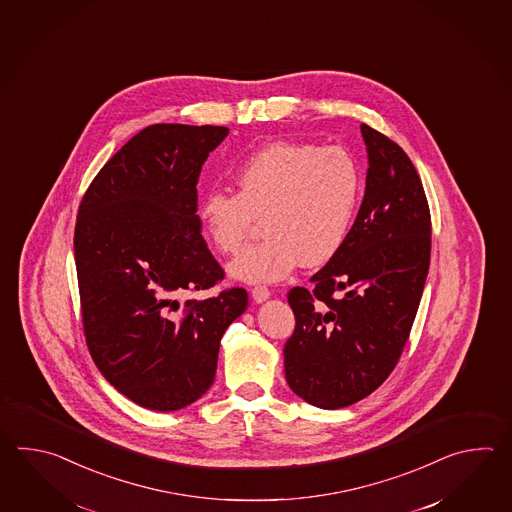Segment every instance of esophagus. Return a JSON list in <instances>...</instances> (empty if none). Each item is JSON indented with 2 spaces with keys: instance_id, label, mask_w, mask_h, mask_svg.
Listing matches in <instances>:
<instances>
[{
  "instance_id": "1",
  "label": "esophagus",
  "mask_w": 512,
  "mask_h": 512,
  "mask_svg": "<svg viewBox=\"0 0 512 512\" xmlns=\"http://www.w3.org/2000/svg\"><path fill=\"white\" fill-rule=\"evenodd\" d=\"M252 300L254 302H265L269 296H271V291H269V287H265V285H256V287H252Z\"/></svg>"
}]
</instances>
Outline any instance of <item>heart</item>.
I'll list each match as a JSON object with an SVG mask.
<instances>
[{"mask_svg":"<svg viewBox=\"0 0 512 512\" xmlns=\"http://www.w3.org/2000/svg\"><path fill=\"white\" fill-rule=\"evenodd\" d=\"M238 192L212 188L197 218L221 252H236L265 216L263 240L230 261V276L249 283L280 282L305 263L318 267L337 256L359 212L362 168L344 146L276 141L238 166Z\"/></svg>","mask_w":512,"mask_h":512,"instance_id":"1","label":"heart"}]
</instances>
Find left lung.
Wrapping results in <instances>:
<instances>
[{"label": "left lung", "mask_w": 512, "mask_h": 512, "mask_svg": "<svg viewBox=\"0 0 512 512\" xmlns=\"http://www.w3.org/2000/svg\"><path fill=\"white\" fill-rule=\"evenodd\" d=\"M368 148L366 192L348 240L311 278L293 287V335L285 379L313 406L337 410L390 377L410 337L430 265L432 221L425 188L403 148L360 126Z\"/></svg>", "instance_id": "1"}]
</instances>
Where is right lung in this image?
Returning <instances> with one entry per match:
<instances>
[{"instance_id":"add662e5","label":"right lung","mask_w":512,"mask_h":512,"mask_svg":"<svg viewBox=\"0 0 512 512\" xmlns=\"http://www.w3.org/2000/svg\"><path fill=\"white\" fill-rule=\"evenodd\" d=\"M227 135L225 126H148L102 166L78 207L87 349L142 408L172 412L207 392L221 337L249 304L243 287L179 304L225 278L201 236L197 181Z\"/></svg>"}]
</instances>
